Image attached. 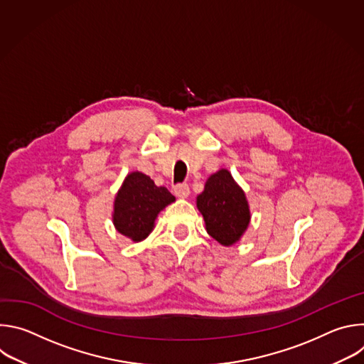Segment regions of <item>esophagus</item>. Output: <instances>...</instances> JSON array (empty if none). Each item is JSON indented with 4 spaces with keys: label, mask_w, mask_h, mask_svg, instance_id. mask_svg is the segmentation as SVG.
<instances>
[{
    "label": "esophagus",
    "mask_w": 364,
    "mask_h": 364,
    "mask_svg": "<svg viewBox=\"0 0 364 364\" xmlns=\"http://www.w3.org/2000/svg\"><path fill=\"white\" fill-rule=\"evenodd\" d=\"M174 193H176L177 197L186 198V197L190 194V187H188V184H186V183L176 184V186H174Z\"/></svg>",
    "instance_id": "obj_1"
}]
</instances>
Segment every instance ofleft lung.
<instances>
[{
	"instance_id": "obj_1",
	"label": "left lung",
	"mask_w": 364,
	"mask_h": 364,
	"mask_svg": "<svg viewBox=\"0 0 364 364\" xmlns=\"http://www.w3.org/2000/svg\"><path fill=\"white\" fill-rule=\"evenodd\" d=\"M197 207L204 218L205 229L215 240L229 246L239 240L249 225V205L242 188L228 170L210 176L203 193L197 197Z\"/></svg>"
}]
</instances>
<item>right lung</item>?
<instances>
[{"instance_id":"add662e5","label":"right lung","mask_w":364,"mask_h":364,"mask_svg":"<svg viewBox=\"0 0 364 364\" xmlns=\"http://www.w3.org/2000/svg\"><path fill=\"white\" fill-rule=\"evenodd\" d=\"M174 200L166 187H157L148 176L131 173L115 197L114 225L119 233L139 242L152 230L157 215Z\"/></svg>"}]
</instances>
